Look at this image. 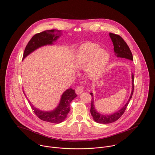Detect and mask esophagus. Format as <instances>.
I'll list each match as a JSON object with an SVG mask.
<instances>
[{"mask_svg":"<svg viewBox=\"0 0 155 155\" xmlns=\"http://www.w3.org/2000/svg\"><path fill=\"white\" fill-rule=\"evenodd\" d=\"M84 91V87L83 86H79L76 89V93L78 94H80L83 92Z\"/></svg>","mask_w":155,"mask_h":155,"instance_id":"obj_1","label":"esophagus"}]
</instances>
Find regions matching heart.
<instances>
[{"mask_svg":"<svg viewBox=\"0 0 155 155\" xmlns=\"http://www.w3.org/2000/svg\"><path fill=\"white\" fill-rule=\"evenodd\" d=\"M109 60V52L99 45L85 43L78 49L74 64L78 68L87 67V73L92 79L99 78L103 73Z\"/></svg>","mask_w":155,"mask_h":155,"instance_id":"b5f03b06","label":"heart"}]
</instances>
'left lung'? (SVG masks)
Listing matches in <instances>:
<instances>
[{
  "label": "left lung",
  "instance_id": "8db88e82",
  "mask_svg": "<svg viewBox=\"0 0 155 155\" xmlns=\"http://www.w3.org/2000/svg\"><path fill=\"white\" fill-rule=\"evenodd\" d=\"M109 36L110 37L111 41L113 42V44L114 46V55L117 57L119 58H124L126 59L130 60L133 61V54L131 52V50L127 44V43L125 42V41L119 36L116 34H113L112 33H109ZM134 76L132 74V91L131 95L127 101V103L125 104V105L121 108L119 110L111 114H102L100 113H98L96 110L95 106H94V97H93V93L91 92L90 94L92 96V100H91V110L90 112L91 113V115L93 117L94 120L99 124H110L116 121L117 119H119L122 115L124 114L125 111L126 110L129 102L132 98L133 92H134Z\"/></svg>",
  "mask_w": 155,
  "mask_h": 155
}]
</instances>
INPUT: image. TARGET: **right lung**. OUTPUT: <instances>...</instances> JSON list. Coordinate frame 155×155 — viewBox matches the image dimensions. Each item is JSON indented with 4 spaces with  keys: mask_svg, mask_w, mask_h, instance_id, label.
I'll use <instances>...</instances> for the list:
<instances>
[{
    "mask_svg": "<svg viewBox=\"0 0 155 155\" xmlns=\"http://www.w3.org/2000/svg\"><path fill=\"white\" fill-rule=\"evenodd\" d=\"M61 35V31L57 30H46L36 34L27 45L24 52L22 59L24 60L30 54L41 46L54 44V42H56ZM76 96L77 95L75 93L74 89L71 88L67 89L61 95L60 103L57 107L51 111L41 110L31 104L29 100L28 101L32 110L40 119L48 122L60 124L66 118L67 115L70 110V103ZM25 97L27 98L26 95Z\"/></svg>",
    "mask_w": 155,
    "mask_h": 155,
    "instance_id": "add662e5",
    "label": "right lung"
}]
</instances>
